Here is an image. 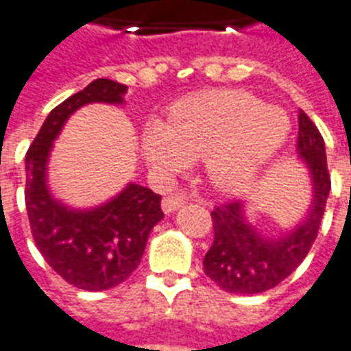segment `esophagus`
<instances>
[{
	"instance_id": "esophagus-1",
	"label": "esophagus",
	"mask_w": 351,
	"mask_h": 351,
	"mask_svg": "<svg viewBox=\"0 0 351 351\" xmlns=\"http://www.w3.org/2000/svg\"><path fill=\"white\" fill-rule=\"evenodd\" d=\"M183 204H185V196L183 195L166 196V198L162 200V211L170 215V213H173L176 210H180Z\"/></svg>"
}]
</instances>
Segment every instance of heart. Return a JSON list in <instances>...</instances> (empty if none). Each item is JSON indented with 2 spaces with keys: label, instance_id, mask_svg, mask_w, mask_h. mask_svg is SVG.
Wrapping results in <instances>:
<instances>
[{
  "label": "heart",
  "instance_id": "obj_1",
  "mask_svg": "<svg viewBox=\"0 0 351 351\" xmlns=\"http://www.w3.org/2000/svg\"><path fill=\"white\" fill-rule=\"evenodd\" d=\"M291 130L287 113L240 90H206L176 101L168 121L149 123L141 138L145 162L162 176L206 158L215 187L240 195L251 189Z\"/></svg>",
  "mask_w": 351,
  "mask_h": 351
}]
</instances>
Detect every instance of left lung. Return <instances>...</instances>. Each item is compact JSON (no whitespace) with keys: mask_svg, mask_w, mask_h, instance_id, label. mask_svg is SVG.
I'll return each mask as SVG.
<instances>
[{"mask_svg":"<svg viewBox=\"0 0 351 351\" xmlns=\"http://www.w3.org/2000/svg\"><path fill=\"white\" fill-rule=\"evenodd\" d=\"M297 155L306 164L312 181V200L306 215L278 236L253 227L245 204L230 202L211 211L213 243L204 257V272L223 291L255 295L276 287L299 267L314 243L330 191L325 143L310 117L299 113Z\"/></svg>","mask_w":351,"mask_h":351,"instance_id":"obj_1","label":"left lung"}]
</instances>
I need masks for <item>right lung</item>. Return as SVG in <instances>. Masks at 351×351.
I'll use <instances>...</instances> for the list:
<instances>
[{"mask_svg": "<svg viewBox=\"0 0 351 351\" xmlns=\"http://www.w3.org/2000/svg\"><path fill=\"white\" fill-rule=\"evenodd\" d=\"M126 84L96 79L52 109L26 153V210L49 267L79 289L106 291L138 268L151 230L164 213L160 195L138 183L94 208H71L52 195L49 158L54 140L77 109L88 104L123 106Z\"/></svg>", "mask_w": 351, "mask_h": 351, "instance_id": "obj_1", "label": "right lung"}]
</instances>
